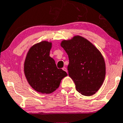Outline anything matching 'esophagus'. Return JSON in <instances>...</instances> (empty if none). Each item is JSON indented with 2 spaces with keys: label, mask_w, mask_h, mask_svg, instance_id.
<instances>
[{
  "label": "esophagus",
  "mask_w": 123,
  "mask_h": 123,
  "mask_svg": "<svg viewBox=\"0 0 123 123\" xmlns=\"http://www.w3.org/2000/svg\"><path fill=\"white\" fill-rule=\"evenodd\" d=\"M62 69H63V70L64 71L67 72H67H68L67 69V68H66V67H63V68H62Z\"/></svg>",
  "instance_id": "34e87169"
}]
</instances>
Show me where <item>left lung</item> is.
<instances>
[{"mask_svg":"<svg viewBox=\"0 0 123 123\" xmlns=\"http://www.w3.org/2000/svg\"><path fill=\"white\" fill-rule=\"evenodd\" d=\"M61 46L68 56V70L76 90L84 96L96 93L106 74L105 60L100 52L88 40L78 35L63 40Z\"/></svg>","mask_w":123,"mask_h":123,"instance_id":"8db88e82","label":"left lung"}]
</instances>
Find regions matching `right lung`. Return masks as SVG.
<instances>
[{"instance_id":"obj_1","label":"right lung","mask_w":123,"mask_h":123,"mask_svg":"<svg viewBox=\"0 0 123 123\" xmlns=\"http://www.w3.org/2000/svg\"><path fill=\"white\" fill-rule=\"evenodd\" d=\"M52 42L42 41L32 46L27 52L24 64V72L28 84L34 90L43 94H50L60 85L67 74L56 67L55 61L49 56Z\"/></svg>"}]
</instances>
